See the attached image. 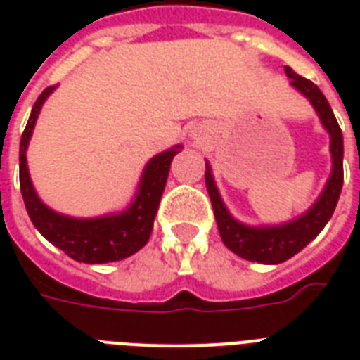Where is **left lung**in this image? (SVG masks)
Here are the masks:
<instances>
[{
	"label": "left lung",
	"instance_id": "1",
	"mask_svg": "<svg viewBox=\"0 0 360 360\" xmlns=\"http://www.w3.org/2000/svg\"><path fill=\"white\" fill-rule=\"evenodd\" d=\"M285 75L290 78L291 87H295L302 97H307L316 110L323 129L329 132L330 138V158L333 168L327 183L319 198L308 211L297 217V219L276 226H248L233 219L228 207L220 198V192L214 183L213 172L209 162H205V186H207L209 198L213 203L214 219L219 226V233L228 248L233 254L245 257L248 262L265 263V265H276L285 259H290L301 252L312 239L329 222L335 213L336 203L340 198L342 185H344V138H342L340 124L336 121L330 104L319 87L314 82L302 78L297 72L285 67Z\"/></svg>",
	"mask_w": 360,
	"mask_h": 360
}]
</instances>
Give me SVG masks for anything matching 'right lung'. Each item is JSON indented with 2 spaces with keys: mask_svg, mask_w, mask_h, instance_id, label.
<instances>
[{
  "mask_svg": "<svg viewBox=\"0 0 360 360\" xmlns=\"http://www.w3.org/2000/svg\"><path fill=\"white\" fill-rule=\"evenodd\" d=\"M53 89L56 86L46 87L41 93V97L37 98L31 110L30 121L25 124L24 134L20 140V191H22L27 214L42 237H46L53 246H58L59 250H63L76 262H120L136 254L149 240L158 203H160L166 179H168L169 164L175 155L183 149V146H174L168 151L158 153L146 164L138 188H136L134 200L124 211L103 214L95 219H75V217L58 213L37 196L35 186L31 183L30 169H27V158H25L37 117L41 114L42 104L52 95Z\"/></svg>",
  "mask_w": 360,
  "mask_h": 360,
  "instance_id": "obj_1",
  "label": "right lung"
}]
</instances>
